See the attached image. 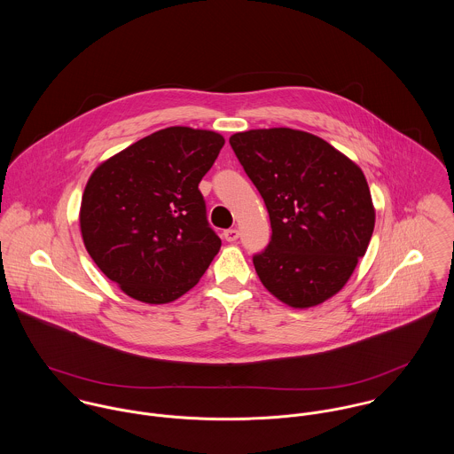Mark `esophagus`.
<instances>
[{
	"mask_svg": "<svg viewBox=\"0 0 454 454\" xmlns=\"http://www.w3.org/2000/svg\"><path fill=\"white\" fill-rule=\"evenodd\" d=\"M238 238H239L238 229H227V231H223V239H225V241L232 243V241H236Z\"/></svg>",
	"mask_w": 454,
	"mask_h": 454,
	"instance_id": "34e87169",
	"label": "esophagus"
}]
</instances>
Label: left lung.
<instances>
[{
	"label": "left lung",
	"mask_w": 454,
	"mask_h": 454,
	"mask_svg": "<svg viewBox=\"0 0 454 454\" xmlns=\"http://www.w3.org/2000/svg\"><path fill=\"white\" fill-rule=\"evenodd\" d=\"M229 143L270 220V241L254 255L262 285L295 309L322 304L348 283L372 238L376 211L362 169L304 130H245Z\"/></svg>",
	"instance_id": "left-lung-1"
}]
</instances>
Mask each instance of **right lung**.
I'll return each instance as SVG.
<instances>
[{
  "label": "right lung",
  "instance_id": "1",
  "mask_svg": "<svg viewBox=\"0 0 454 454\" xmlns=\"http://www.w3.org/2000/svg\"><path fill=\"white\" fill-rule=\"evenodd\" d=\"M225 139L213 130H157L99 164L80 206L83 245L106 278L146 304L173 302L199 283L222 241L199 182Z\"/></svg>",
  "mask_w": 454,
  "mask_h": 454
}]
</instances>
